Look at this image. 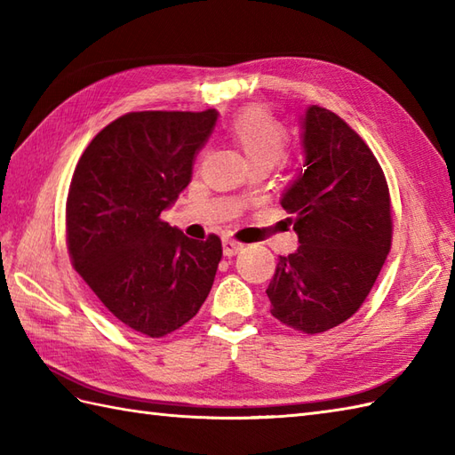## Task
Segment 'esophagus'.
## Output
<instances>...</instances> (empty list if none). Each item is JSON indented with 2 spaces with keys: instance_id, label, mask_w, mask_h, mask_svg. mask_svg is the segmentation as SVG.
Returning a JSON list of instances; mask_svg holds the SVG:
<instances>
[{
  "instance_id": "obj_1",
  "label": "esophagus",
  "mask_w": 455,
  "mask_h": 455,
  "mask_svg": "<svg viewBox=\"0 0 455 455\" xmlns=\"http://www.w3.org/2000/svg\"><path fill=\"white\" fill-rule=\"evenodd\" d=\"M240 250H243V244L240 243H236V240H233V238H225L222 240V254L225 256H235V254H238Z\"/></svg>"
}]
</instances>
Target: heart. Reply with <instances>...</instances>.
Segmentation results:
<instances>
[{"instance_id": "heart-1", "label": "heart", "mask_w": 455, "mask_h": 455, "mask_svg": "<svg viewBox=\"0 0 455 455\" xmlns=\"http://www.w3.org/2000/svg\"><path fill=\"white\" fill-rule=\"evenodd\" d=\"M228 134L252 168H274L289 147L285 124L264 108H250L238 113L230 123Z\"/></svg>"}]
</instances>
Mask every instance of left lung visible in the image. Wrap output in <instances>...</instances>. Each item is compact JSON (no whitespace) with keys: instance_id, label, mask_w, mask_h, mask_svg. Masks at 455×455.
<instances>
[{"instance_id":"8db88e82","label":"left lung","mask_w":455,"mask_h":455,"mask_svg":"<svg viewBox=\"0 0 455 455\" xmlns=\"http://www.w3.org/2000/svg\"><path fill=\"white\" fill-rule=\"evenodd\" d=\"M303 148L305 172L282 199L301 244L279 256L266 293L279 323L321 334L370 295L391 250V197L373 152L336 113L307 109Z\"/></svg>"}]
</instances>
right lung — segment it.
<instances>
[{
    "mask_svg": "<svg viewBox=\"0 0 455 455\" xmlns=\"http://www.w3.org/2000/svg\"><path fill=\"white\" fill-rule=\"evenodd\" d=\"M217 111H137L95 134L66 199L72 266L131 331L164 338L197 315L222 244L193 240L160 215L191 181Z\"/></svg>",
    "mask_w": 455,
    "mask_h": 455,
    "instance_id": "1",
    "label": "right lung"
}]
</instances>
